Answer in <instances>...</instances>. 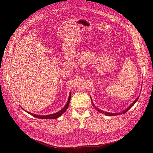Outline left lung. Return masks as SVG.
<instances>
[{"label": "left lung", "mask_w": 153, "mask_h": 153, "mask_svg": "<svg viewBox=\"0 0 153 153\" xmlns=\"http://www.w3.org/2000/svg\"><path fill=\"white\" fill-rule=\"evenodd\" d=\"M138 98H139V96H138L137 98V99L136 100H135L133 101V102L129 105L128 107L126 109V110H124V111H123L122 112H120V113H110V112H105V111H103V110H101V109H99L98 108H97V106H96L95 105H94V104L93 103V102H92V98H91V101H92V105L94 106V107L99 112H100V113H101V114H105V115H108V116H112V115H119V114H125L126 113L128 110H129V109H130L132 106L134 105V104H135L137 101H138Z\"/></svg>", "instance_id": "left-lung-1"}]
</instances>
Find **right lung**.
<instances>
[{
	"label": "right lung",
	"instance_id": "obj_1",
	"mask_svg": "<svg viewBox=\"0 0 153 153\" xmlns=\"http://www.w3.org/2000/svg\"><path fill=\"white\" fill-rule=\"evenodd\" d=\"M71 93L70 92L69 95V98L68 100V101L66 104L65 105V106H64V107L61 110H59V112H56V113H54V114H49V115H37V114H32L30 112H27L28 114L32 115L33 117H35L36 118H38V119H57L58 117H59L60 116H61V115L63 114L64 112H66V110H67V108H68V106L69 104V102H70V100H71ZM23 110H24V108H22Z\"/></svg>",
	"mask_w": 153,
	"mask_h": 153
}]
</instances>
